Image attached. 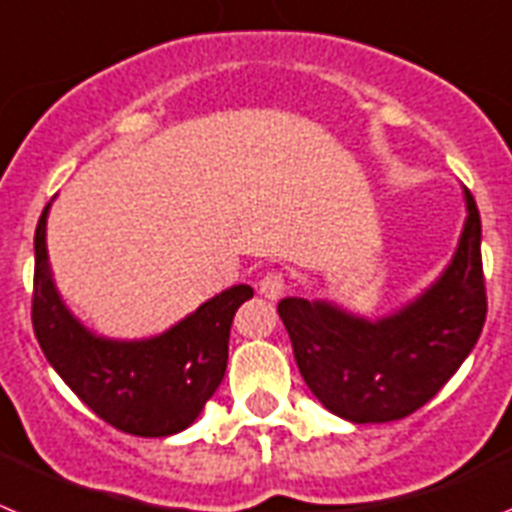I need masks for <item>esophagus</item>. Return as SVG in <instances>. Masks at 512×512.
Returning <instances> with one entry per match:
<instances>
[{"label": "esophagus", "mask_w": 512, "mask_h": 512, "mask_svg": "<svg viewBox=\"0 0 512 512\" xmlns=\"http://www.w3.org/2000/svg\"><path fill=\"white\" fill-rule=\"evenodd\" d=\"M283 291H286V275L281 270H270V273L262 275L260 293L265 299H281Z\"/></svg>", "instance_id": "34e87169"}]
</instances>
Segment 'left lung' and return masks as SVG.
I'll list each match as a JSON object with an SVG mask.
<instances>
[{"instance_id":"obj_1","label":"left lung","mask_w":512,"mask_h":512,"mask_svg":"<svg viewBox=\"0 0 512 512\" xmlns=\"http://www.w3.org/2000/svg\"><path fill=\"white\" fill-rule=\"evenodd\" d=\"M466 224L446 273L391 317L345 314L327 301L278 304L311 394L350 422H391L420 410L459 371L487 317L482 221L466 190Z\"/></svg>"}]
</instances>
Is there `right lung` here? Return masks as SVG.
I'll use <instances>...</instances> for the list:
<instances>
[{
	"instance_id": "add662e5",
	"label": "right lung",
	"mask_w": 512,
	"mask_h": 512,
	"mask_svg": "<svg viewBox=\"0 0 512 512\" xmlns=\"http://www.w3.org/2000/svg\"><path fill=\"white\" fill-rule=\"evenodd\" d=\"M48 208L35 229L33 275V330L48 363L100 420L123 433L164 438L185 430L224 379L231 319L252 299V288L231 286L151 340H102L71 317L53 288Z\"/></svg>"
}]
</instances>
